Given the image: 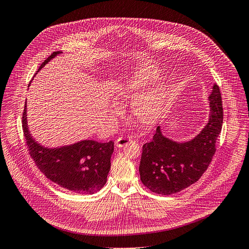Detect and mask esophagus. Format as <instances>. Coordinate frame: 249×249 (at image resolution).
<instances>
[{
  "label": "esophagus",
  "instance_id": "1",
  "mask_svg": "<svg viewBox=\"0 0 249 249\" xmlns=\"http://www.w3.org/2000/svg\"><path fill=\"white\" fill-rule=\"evenodd\" d=\"M130 142H132V139H130V137H119V139L115 142V144L117 148H122V146L129 143Z\"/></svg>",
  "mask_w": 249,
  "mask_h": 249
}]
</instances>
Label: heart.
Returning <instances> with one entry per match:
<instances>
[{"mask_svg":"<svg viewBox=\"0 0 249 249\" xmlns=\"http://www.w3.org/2000/svg\"><path fill=\"white\" fill-rule=\"evenodd\" d=\"M161 75L162 71L156 67L142 71L125 81L120 92L123 95H134L157 82ZM170 88L169 83L165 82L137 97L132 105L133 115L143 123L153 122L169 94Z\"/></svg>","mask_w":249,"mask_h":249,"instance_id":"b5f03b06","label":"heart"}]
</instances>
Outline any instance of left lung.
<instances>
[{"mask_svg": "<svg viewBox=\"0 0 249 249\" xmlns=\"http://www.w3.org/2000/svg\"><path fill=\"white\" fill-rule=\"evenodd\" d=\"M210 114L206 126L189 142L164 136L158 126L153 140L142 145L141 180L154 193L171 195L195 183L208 168L223 125L222 94L216 84L208 97Z\"/></svg>", "mask_w": 249, "mask_h": 249, "instance_id": "8db88e82", "label": "left lung"}]
</instances>
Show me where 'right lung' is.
<instances>
[{
    "label": "right lung",
    "instance_id": "right-lung-1",
    "mask_svg": "<svg viewBox=\"0 0 249 249\" xmlns=\"http://www.w3.org/2000/svg\"><path fill=\"white\" fill-rule=\"evenodd\" d=\"M58 54L59 51L53 52L41 64L39 71ZM22 129L31 157L48 179L78 194H94L106 185L114 152L112 141L98 142L88 140L60 148H46L31 135L27 126L26 103L22 115Z\"/></svg>",
    "mask_w": 249,
    "mask_h": 249
}]
</instances>
